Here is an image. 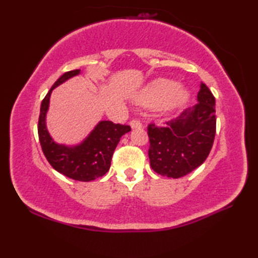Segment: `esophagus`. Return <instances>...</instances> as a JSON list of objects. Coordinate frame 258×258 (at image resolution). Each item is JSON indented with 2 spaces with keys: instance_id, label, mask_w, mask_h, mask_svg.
Listing matches in <instances>:
<instances>
[{
  "instance_id": "34e87169",
  "label": "esophagus",
  "mask_w": 258,
  "mask_h": 258,
  "mask_svg": "<svg viewBox=\"0 0 258 258\" xmlns=\"http://www.w3.org/2000/svg\"><path fill=\"white\" fill-rule=\"evenodd\" d=\"M130 125H131V127H132L133 130H136V128H142V123L140 122L139 119H133V120H131L130 122Z\"/></svg>"
}]
</instances>
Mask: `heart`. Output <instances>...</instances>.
<instances>
[{
    "instance_id": "b5f03b06",
    "label": "heart",
    "mask_w": 258,
    "mask_h": 258,
    "mask_svg": "<svg viewBox=\"0 0 258 258\" xmlns=\"http://www.w3.org/2000/svg\"><path fill=\"white\" fill-rule=\"evenodd\" d=\"M188 100V92L177 87V84L169 80H157L151 83L142 92L138 101L142 105H156L157 111L162 113L172 112Z\"/></svg>"
}]
</instances>
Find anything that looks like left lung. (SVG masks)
<instances>
[{
  "label": "left lung",
  "mask_w": 258,
  "mask_h": 258,
  "mask_svg": "<svg viewBox=\"0 0 258 258\" xmlns=\"http://www.w3.org/2000/svg\"><path fill=\"white\" fill-rule=\"evenodd\" d=\"M197 104L166 122L150 124L149 157L151 167L163 176L179 178L205 162L216 133L215 97L201 83Z\"/></svg>",
  "instance_id": "8db88e82"
}]
</instances>
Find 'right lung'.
<instances>
[{
	"mask_svg": "<svg viewBox=\"0 0 258 258\" xmlns=\"http://www.w3.org/2000/svg\"><path fill=\"white\" fill-rule=\"evenodd\" d=\"M80 73L81 70L64 73L51 87L41 104L37 131L42 151L55 171L75 180L90 182L108 172L113 153L120 138L128 133L131 127L128 125L114 124L111 120H101L78 145L58 144L52 139L45 123L51 93L55 87Z\"/></svg>",
	"mask_w": 258,
	"mask_h": 258,
	"instance_id": "right-lung-1",
	"label": "right lung"
}]
</instances>
